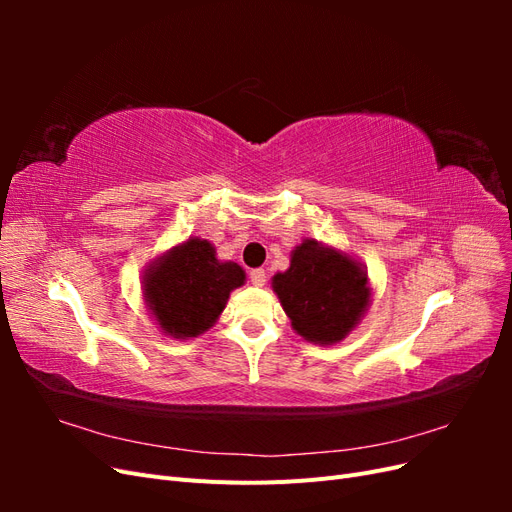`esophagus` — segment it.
<instances>
[{"instance_id": "34e87169", "label": "esophagus", "mask_w": 512, "mask_h": 512, "mask_svg": "<svg viewBox=\"0 0 512 512\" xmlns=\"http://www.w3.org/2000/svg\"><path fill=\"white\" fill-rule=\"evenodd\" d=\"M250 282H252L254 286H265V282H267V271H265V269H254V271H250Z\"/></svg>"}]
</instances>
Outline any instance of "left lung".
I'll return each instance as SVG.
<instances>
[{
    "instance_id": "1",
    "label": "left lung",
    "mask_w": 512,
    "mask_h": 512,
    "mask_svg": "<svg viewBox=\"0 0 512 512\" xmlns=\"http://www.w3.org/2000/svg\"><path fill=\"white\" fill-rule=\"evenodd\" d=\"M273 290L294 331L316 344L342 342L369 301L365 271L316 241L292 252L290 269L273 277Z\"/></svg>"
}]
</instances>
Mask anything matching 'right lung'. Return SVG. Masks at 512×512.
I'll list each match as a JSON object with an SVG mask.
<instances>
[{"label":"right lung","mask_w":512,"mask_h":512,"mask_svg":"<svg viewBox=\"0 0 512 512\" xmlns=\"http://www.w3.org/2000/svg\"><path fill=\"white\" fill-rule=\"evenodd\" d=\"M245 280L237 262H218L209 241L190 239L145 275V299L164 333L196 337L218 320Z\"/></svg>","instance_id":"add662e5"}]
</instances>
